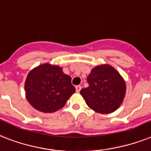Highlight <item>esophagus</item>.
<instances>
[{
    "label": "esophagus",
    "mask_w": 151,
    "mask_h": 151,
    "mask_svg": "<svg viewBox=\"0 0 151 151\" xmlns=\"http://www.w3.org/2000/svg\"><path fill=\"white\" fill-rule=\"evenodd\" d=\"M75 88H76V92L79 93L81 89V85H77V86L75 87Z\"/></svg>",
    "instance_id": "esophagus-1"
}]
</instances>
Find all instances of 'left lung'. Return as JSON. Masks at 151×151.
I'll list each match as a JSON object with an SVG mask.
<instances>
[{"label":"left lung","instance_id":"8db88e82","mask_svg":"<svg viewBox=\"0 0 151 151\" xmlns=\"http://www.w3.org/2000/svg\"><path fill=\"white\" fill-rule=\"evenodd\" d=\"M89 86L80 91L88 106L96 112L109 114L118 109L127 85L120 73L109 64L94 67L87 78Z\"/></svg>","mask_w":151,"mask_h":151}]
</instances>
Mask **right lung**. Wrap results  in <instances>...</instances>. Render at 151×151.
<instances>
[{"mask_svg": "<svg viewBox=\"0 0 151 151\" xmlns=\"http://www.w3.org/2000/svg\"><path fill=\"white\" fill-rule=\"evenodd\" d=\"M25 96L38 111L51 113L63 107L75 92L71 78L57 65L42 63L33 68L24 82Z\"/></svg>", "mask_w": 151, "mask_h": 151, "instance_id": "right-lung-1", "label": "right lung"}]
</instances>
